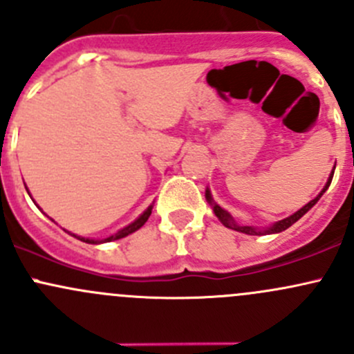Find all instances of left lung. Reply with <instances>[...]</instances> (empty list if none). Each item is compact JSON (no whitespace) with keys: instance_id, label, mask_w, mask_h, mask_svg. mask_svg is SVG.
<instances>
[{"instance_id":"left-lung-1","label":"left lung","mask_w":354,"mask_h":354,"mask_svg":"<svg viewBox=\"0 0 354 354\" xmlns=\"http://www.w3.org/2000/svg\"><path fill=\"white\" fill-rule=\"evenodd\" d=\"M334 167H335V166H334ZM332 176H334V171H332V174L329 176V181H327V185H326V187H324V190L320 192V194L317 195L315 198L310 200V202L306 203L305 207H301V209H299L298 212H295V214H292V216H289V217H286V219L279 221V223H276V224H274V226L267 227V230H262V231L255 230V227H252V226H238V224L233 221V217H231L230 214L226 212V210L221 209V207L217 205V203H214V200H212V197H210V192H209V190L205 192V197H207V200H209V203H212L214 214H216V216L219 217L221 223H223L226 227H230V230L240 231V233H245V234H272V233H281V231L288 230V227L292 226V224H295L296 221L299 219V217L305 216V214L308 212V210L312 209V207L315 205L317 202H319V198L322 197L324 194H326V190H327V188H329V185H330V181H332Z\"/></svg>"}]
</instances>
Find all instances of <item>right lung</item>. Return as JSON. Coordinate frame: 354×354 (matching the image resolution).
Instances as JSON below:
<instances>
[{"label":"right lung","mask_w":354,"mask_h":354,"mask_svg":"<svg viewBox=\"0 0 354 354\" xmlns=\"http://www.w3.org/2000/svg\"><path fill=\"white\" fill-rule=\"evenodd\" d=\"M151 214H152V205L149 207V209L145 210V212L142 214V216L138 217V219L135 221V223H131L130 226L123 227V230L118 231L116 234H113V236H109V238H104V240H101V241H97V240H88V238H82V236H75V234H73V236H75V238H78V240L85 241V243H92V245H95V243H108V241L120 240V238H124V236H128V234L135 233V231H137V230H140V227L144 226L145 223H147V219H149V216H151Z\"/></svg>","instance_id":"right-lung-1"}]
</instances>
